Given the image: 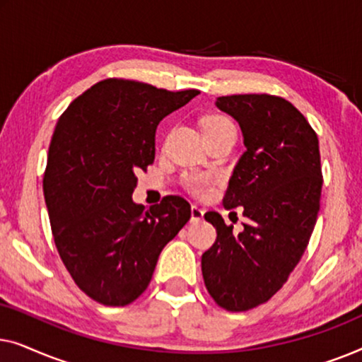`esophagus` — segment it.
I'll return each instance as SVG.
<instances>
[{
	"label": "esophagus",
	"instance_id": "esophagus-1",
	"mask_svg": "<svg viewBox=\"0 0 362 362\" xmlns=\"http://www.w3.org/2000/svg\"><path fill=\"white\" fill-rule=\"evenodd\" d=\"M202 217H204V209H201V207H197V206H192L191 207V222H199V221H202Z\"/></svg>",
	"mask_w": 362,
	"mask_h": 362
}]
</instances>
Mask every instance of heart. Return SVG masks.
Wrapping results in <instances>:
<instances>
[{"label": "heart", "mask_w": 362, "mask_h": 362, "mask_svg": "<svg viewBox=\"0 0 362 362\" xmlns=\"http://www.w3.org/2000/svg\"><path fill=\"white\" fill-rule=\"evenodd\" d=\"M227 125H232V123L224 117H209V118H206V122H204V130H207V128H219V127H227ZM186 186L191 192L201 196V194H206L207 189H209V180H207L206 176L196 175V176H191L189 180H187Z\"/></svg>", "instance_id": "1"}]
</instances>
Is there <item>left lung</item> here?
Instances as JSON below:
<instances>
[{"mask_svg":"<svg viewBox=\"0 0 362 362\" xmlns=\"http://www.w3.org/2000/svg\"><path fill=\"white\" fill-rule=\"evenodd\" d=\"M216 107L239 123L245 146L224 207L242 206L249 222L234 234L219 212H206L217 239L201 269L217 305L245 311L270 300L305 254L323 186L320 145L306 118L281 97L227 95Z\"/></svg>","mask_w":362,"mask_h":362,"instance_id":"1","label":"left lung"}]
</instances>
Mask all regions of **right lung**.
Wrapping results in <instances>:
<instances>
[{
	"label": "right lung",
	"mask_w": 362,
	"mask_h": 362,
	"mask_svg": "<svg viewBox=\"0 0 362 362\" xmlns=\"http://www.w3.org/2000/svg\"><path fill=\"white\" fill-rule=\"evenodd\" d=\"M197 93L105 78L59 118L42 182L49 221L69 274L98 303L136 300L161 250L189 221L180 196L145 209L132 194L136 173L155 161L158 123Z\"/></svg>",
	"instance_id": "right-lung-1"
}]
</instances>
